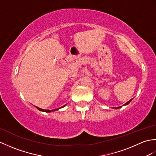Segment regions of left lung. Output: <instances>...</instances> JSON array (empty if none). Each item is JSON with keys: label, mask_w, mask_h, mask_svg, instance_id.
<instances>
[{"label": "left lung", "mask_w": 156, "mask_h": 156, "mask_svg": "<svg viewBox=\"0 0 156 156\" xmlns=\"http://www.w3.org/2000/svg\"><path fill=\"white\" fill-rule=\"evenodd\" d=\"M131 101H132V99H131L130 101H129L127 102H126V103H125L124 105H127L129 103V102H130ZM121 107H116L115 108H121Z\"/></svg>", "instance_id": "obj_1"}]
</instances>
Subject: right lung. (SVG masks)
Segmentation results:
<instances>
[{
  "mask_svg": "<svg viewBox=\"0 0 156 156\" xmlns=\"http://www.w3.org/2000/svg\"><path fill=\"white\" fill-rule=\"evenodd\" d=\"M65 106H66V105L63 106V107H65ZM62 107H60V108H62ZM37 108L38 109V110H39V111H44V112H49L55 111H57V110H58V109H59V108H56V109H53V110H45V109H42V108H39V107H37Z\"/></svg>",
  "mask_w": 156,
  "mask_h": 156,
  "instance_id": "1",
  "label": "right lung"
}]
</instances>
